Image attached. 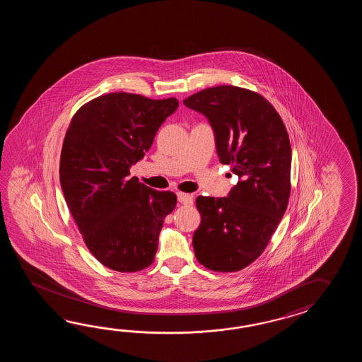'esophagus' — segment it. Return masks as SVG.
Masks as SVG:
<instances>
[{"label":"esophagus","mask_w":362,"mask_h":362,"mask_svg":"<svg viewBox=\"0 0 362 362\" xmlns=\"http://www.w3.org/2000/svg\"><path fill=\"white\" fill-rule=\"evenodd\" d=\"M178 202L181 204H186V206H192L194 203V198L190 194H185V192H177Z\"/></svg>","instance_id":"1"}]
</instances>
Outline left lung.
<instances>
[{
    "mask_svg": "<svg viewBox=\"0 0 362 362\" xmlns=\"http://www.w3.org/2000/svg\"><path fill=\"white\" fill-rule=\"evenodd\" d=\"M185 106L207 117L220 162L239 177L226 198L198 197L197 260L215 272H238L268 246L291 192V145L281 116L262 94L218 85L192 94Z\"/></svg>",
    "mask_w": 362,
    "mask_h": 362,
    "instance_id": "left-lung-1",
    "label": "left lung"
}]
</instances>
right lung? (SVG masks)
<instances>
[{
  "label": "right lung",
  "instance_id": "add662e5",
  "mask_svg": "<svg viewBox=\"0 0 362 362\" xmlns=\"http://www.w3.org/2000/svg\"><path fill=\"white\" fill-rule=\"evenodd\" d=\"M177 107L173 97L108 93L86 102L69 123L59 163L62 190L85 245L110 269L133 273L154 262L163 221L177 197L129 177V168Z\"/></svg>",
  "mask_w": 362,
  "mask_h": 362
}]
</instances>
